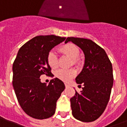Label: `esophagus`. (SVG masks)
Here are the masks:
<instances>
[{
	"label": "esophagus",
	"instance_id": "34e87169",
	"mask_svg": "<svg viewBox=\"0 0 127 127\" xmlns=\"http://www.w3.org/2000/svg\"><path fill=\"white\" fill-rule=\"evenodd\" d=\"M70 86V85L68 84H65V87L67 88H68V87Z\"/></svg>",
	"mask_w": 127,
	"mask_h": 127
}]
</instances>
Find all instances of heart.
<instances>
[{
  "instance_id": "1",
  "label": "heart",
  "mask_w": 127,
  "mask_h": 127,
  "mask_svg": "<svg viewBox=\"0 0 127 127\" xmlns=\"http://www.w3.org/2000/svg\"><path fill=\"white\" fill-rule=\"evenodd\" d=\"M60 51L72 59L74 64L77 63V58L79 56L78 48L72 43H67L60 48ZM47 63L52 68H56L58 66L57 56L54 51H50L47 55ZM76 74V72L73 68L70 69H59L55 72V76L62 81L68 82Z\"/></svg>"
}]
</instances>
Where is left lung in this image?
I'll use <instances>...</instances> for the list:
<instances>
[{"mask_svg":"<svg viewBox=\"0 0 127 127\" xmlns=\"http://www.w3.org/2000/svg\"><path fill=\"white\" fill-rule=\"evenodd\" d=\"M84 52L83 69L76 78L80 93L76 91L70 98L74 117L82 122H92L99 117L106 108L113 84L112 64L105 50L93 41L84 38L67 37Z\"/></svg>","mask_w":127,"mask_h":127,"instance_id":"obj_1","label":"left lung"}]
</instances>
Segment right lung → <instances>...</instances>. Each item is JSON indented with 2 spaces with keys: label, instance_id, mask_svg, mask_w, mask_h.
<instances>
[{
  "label": "right lung",
  "instance_id": "add662e5",
  "mask_svg": "<svg viewBox=\"0 0 127 127\" xmlns=\"http://www.w3.org/2000/svg\"><path fill=\"white\" fill-rule=\"evenodd\" d=\"M65 37L39 35L19 49L12 66V85L20 105L29 116L37 119L49 118L55 114L56 103L65 88L57 78L49 84L41 82L40 76H53L47 63V55Z\"/></svg>",
  "mask_w": 127,
  "mask_h": 127
}]
</instances>
